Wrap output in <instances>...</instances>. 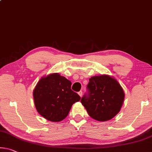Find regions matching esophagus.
Returning <instances> with one entry per match:
<instances>
[{
	"instance_id": "1",
	"label": "esophagus",
	"mask_w": 152,
	"mask_h": 152,
	"mask_svg": "<svg viewBox=\"0 0 152 152\" xmlns=\"http://www.w3.org/2000/svg\"><path fill=\"white\" fill-rule=\"evenodd\" d=\"M78 94L79 96H80V97H82V96H83V92H82V91H79V92L78 93Z\"/></svg>"
}]
</instances>
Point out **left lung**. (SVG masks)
<instances>
[{"label": "left lung", "instance_id": "obj_1", "mask_svg": "<svg viewBox=\"0 0 152 152\" xmlns=\"http://www.w3.org/2000/svg\"><path fill=\"white\" fill-rule=\"evenodd\" d=\"M87 88L88 95L83 96L81 103L92 118L105 122L118 114L124 93L116 79L106 74L92 76Z\"/></svg>", "mask_w": 152, "mask_h": 152}]
</instances>
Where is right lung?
Returning a JSON list of instances; mask_svg holds the SVG:
<instances>
[{
    "mask_svg": "<svg viewBox=\"0 0 152 152\" xmlns=\"http://www.w3.org/2000/svg\"><path fill=\"white\" fill-rule=\"evenodd\" d=\"M72 83L59 73L42 76L33 91L34 105L43 118L51 122L66 118L80 97L71 89Z\"/></svg>",
    "mask_w": 152,
    "mask_h": 152,
    "instance_id": "add662e5",
    "label": "right lung"
}]
</instances>
